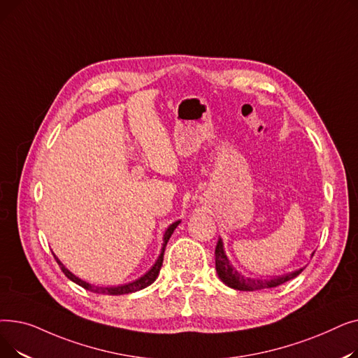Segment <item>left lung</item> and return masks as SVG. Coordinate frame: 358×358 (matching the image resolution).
<instances>
[{"label":"left lung","mask_w":358,"mask_h":358,"mask_svg":"<svg viewBox=\"0 0 358 358\" xmlns=\"http://www.w3.org/2000/svg\"><path fill=\"white\" fill-rule=\"evenodd\" d=\"M313 257V252H312ZM215 261H216V271L219 278L223 281L224 285L231 289L235 290H242V292H254V290H261V289H271V287H277L280 285L286 283V281L297 277L300 273L305 270L299 268L294 270L292 273L283 274V275H273V277H267V278H252V277H247L243 275L241 271H238L232 262L229 261L227 252H224V247H223V241L222 238L217 239L216 243V251H215Z\"/></svg>","instance_id":"8db88e82"}]
</instances>
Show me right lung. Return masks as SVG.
<instances>
[{
  "instance_id": "obj_1",
  "label": "right lung",
  "mask_w": 358,
  "mask_h": 358,
  "mask_svg": "<svg viewBox=\"0 0 358 358\" xmlns=\"http://www.w3.org/2000/svg\"><path fill=\"white\" fill-rule=\"evenodd\" d=\"M180 223H181V220H177V222L171 223V224H169V227H168V229L165 231L164 238H162V241H164V242H162V248H161V252H159V255H158V258H157V261H155V264H154L152 267H150L142 277H139V278H136V280H134V281H130V283H124V285H119V286H99V285L88 283V281H85V280L77 277L72 271H69V270L62 264L61 259H59L58 257H56V255H53V257H55L56 261H58V264H59L61 270L64 271V274H65L71 281H73V283H77L78 286L84 287L85 290H90V292H92V293H99V294H111V296L135 293V292H139V290H142V289L150 286V285H152L154 281L157 280V277H158V274H159V270H161V267H162L164 252H165L166 243H168L169 238H171L173 232L176 231V228L178 227Z\"/></svg>"
}]
</instances>
